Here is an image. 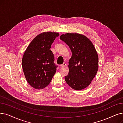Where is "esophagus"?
Here are the masks:
<instances>
[{"mask_svg":"<svg viewBox=\"0 0 123 123\" xmlns=\"http://www.w3.org/2000/svg\"><path fill=\"white\" fill-rule=\"evenodd\" d=\"M66 65H67V63H66V62H63V64L60 65V66H61V67H65Z\"/></svg>","mask_w":123,"mask_h":123,"instance_id":"obj_1","label":"esophagus"}]
</instances>
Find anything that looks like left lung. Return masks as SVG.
I'll return each instance as SVG.
<instances>
[{
  "label": "left lung",
  "mask_w": 123,
  "mask_h": 123,
  "mask_svg": "<svg viewBox=\"0 0 123 123\" xmlns=\"http://www.w3.org/2000/svg\"><path fill=\"white\" fill-rule=\"evenodd\" d=\"M61 40L69 46L72 57L68 61V74L65 77L67 84L73 89H84L94 78L98 68V56L91 41L78 33H66Z\"/></svg>",
  "instance_id": "left-lung-1"
}]
</instances>
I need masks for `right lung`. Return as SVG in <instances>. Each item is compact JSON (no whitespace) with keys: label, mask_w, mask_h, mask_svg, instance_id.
<instances>
[{"label":"right lung","mask_w":123,"mask_h":123,"mask_svg":"<svg viewBox=\"0 0 123 123\" xmlns=\"http://www.w3.org/2000/svg\"><path fill=\"white\" fill-rule=\"evenodd\" d=\"M59 36L55 32H43L34 38L24 52L22 67L28 83L36 89L46 87L56 71L55 56L50 50Z\"/></svg>","instance_id":"add662e5"}]
</instances>
